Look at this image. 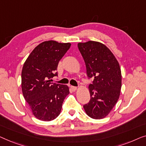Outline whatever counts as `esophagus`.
I'll return each instance as SVG.
<instances>
[{"label":"esophagus","mask_w":146,"mask_h":146,"mask_svg":"<svg viewBox=\"0 0 146 146\" xmlns=\"http://www.w3.org/2000/svg\"><path fill=\"white\" fill-rule=\"evenodd\" d=\"M71 88L72 89V90H73V91H76V90L77 89V87H75V86H71Z\"/></svg>","instance_id":"esophagus-1"}]
</instances>
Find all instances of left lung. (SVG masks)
Instances as JSON below:
<instances>
[{"label": "left lung", "mask_w": 146, "mask_h": 146, "mask_svg": "<svg viewBox=\"0 0 146 146\" xmlns=\"http://www.w3.org/2000/svg\"><path fill=\"white\" fill-rule=\"evenodd\" d=\"M87 74L93 80L89 86L91 100L83 105L86 113L94 119L106 117L118 101L122 86L120 65L116 57L101 43H79Z\"/></svg>", "instance_id": "8db88e82"}]
</instances>
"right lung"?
<instances>
[{
    "instance_id": "add662e5",
    "label": "right lung",
    "mask_w": 146,
    "mask_h": 146,
    "mask_svg": "<svg viewBox=\"0 0 146 146\" xmlns=\"http://www.w3.org/2000/svg\"><path fill=\"white\" fill-rule=\"evenodd\" d=\"M70 43L47 41L34 48L22 71V90L33 114L43 121L54 120L60 114L67 85L52 83L57 76L59 61L70 48Z\"/></svg>"
}]
</instances>
